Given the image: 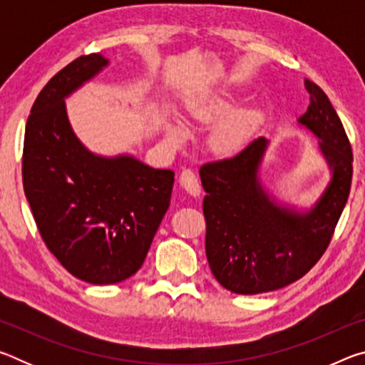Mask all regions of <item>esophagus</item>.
Instances as JSON below:
<instances>
[{"mask_svg":"<svg viewBox=\"0 0 365 365\" xmlns=\"http://www.w3.org/2000/svg\"><path fill=\"white\" fill-rule=\"evenodd\" d=\"M180 183L182 187L188 191L191 196H200L201 185L197 182L195 172L191 169H183L180 174Z\"/></svg>","mask_w":365,"mask_h":365,"instance_id":"1","label":"esophagus"}]
</instances>
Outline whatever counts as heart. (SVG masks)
Returning <instances> with one entry per match:
<instances>
[{"instance_id": "1", "label": "heart", "mask_w": 365, "mask_h": 365, "mask_svg": "<svg viewBox=\"0 0 365 365\" xmlns=\"http://www.w3.org/2000/svg\"><path fill=\"white\" fill-rule=\"evenodd\" d=\"M228 110H230V104L222 100H196L188 104V115L191 119L202 122H212L225 115ZM259 119H261V113L252 108L240 109L228 115L214 128L209 140L211 148L220 154H230L240 150ZM168 137L174 145H180L187 137V132L180 123L174 122L168 127Z\"/></svg>"}]
</instances>
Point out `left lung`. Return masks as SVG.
<instances>
[{
  "instance_id": "8db88e82",
  "label": "left lung",
  "mask_w": 365,
  "mask_h": 365,
  "mask_svg": "<svg viewBox=\"0 0 365 365\" xmlns=\"http://www.w3.org/2000/svg\"><path fill=\"white\" fill-rule=\"evenodd\" d=\"M309 108L299 117L320 138L331 180L311 211L282 207L257 177L267 140L259 137L232 158L201 165L206 191V256L222 287L237 294L274 292L306 275L329 248L348 201L353 151L336 110L320 86L304 80Z\"/></svg>"
}]
</instances>
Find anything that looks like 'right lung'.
Listing matches in <instances>:
<instances>
[{
	"mask_svg": "<svg viewBox=\"0 0 365 365\" xmlns=\"http://www.w3.org/2000/svg\"><path fill=\"white\" fill-rule=\"evenodd\" d=\"M104 66L101 54H85L43 86L22 154L24 191L43 242L73 277L93 285L137 274L174 187L172 170L132 156H96L72 132L64 98Z\"/></svg>",
	"mask_w": 365,
	"mask_h": 365,
	"instance_id": "add662e5",
	"label": "right lung"
}]
</instances>
